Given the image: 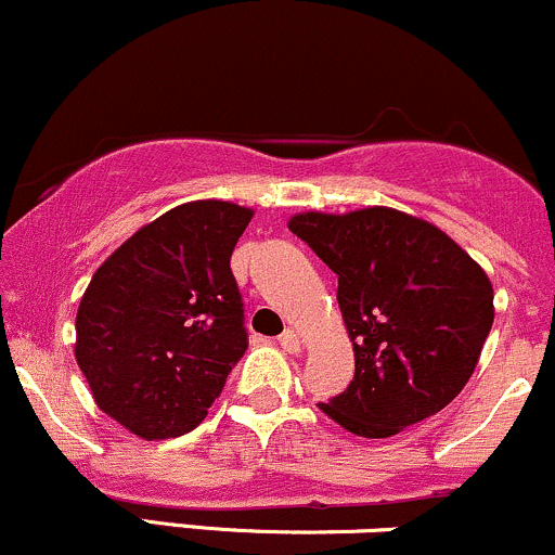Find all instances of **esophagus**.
<instances>
[{
    "mask_svg": "<svg viewBox=\"0 0 555 555\" xmlns=\"http://www.w3.org/2000/svg\"><path fill=\"white\" fill-rule=\"evenodd\" d=\"M279 347H282L284 352H289V354H297L299 349H302V336H299L295 328H286L284 334L279 336Z\"/></svg>",
    "mask_w": 555,
    "mask_h": 555,
    "instance_id": "esophagus-1",
    "label": "esophagus"
}]
</instances>
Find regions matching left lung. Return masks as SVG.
Here are the masks:
<instances>
[{"instance_id": "1", "label": "left lung", "mask_w": 555, "mask_h": 555, "mask_svg": "<svg viewBox=\"0 0 555 555\" xmlns=\"http://www.w3.org/2000/svg\"><path fill=\"white\" fill-rule=\"evenodd\" d=\"M289 229L339 276L354 380L321 410L362 438L441 412L475 373L493 326V284L449 234L397 208L308 211Z\"/></svg>"}]
</instances>
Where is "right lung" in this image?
Returning a JSON list of instances; mask_svg holds the SVG:
<instances>
[{
  "label": "right lung",
  "mask_w": 555,
  "mask_h": 555,
  "mask_svg": "<svg viewBox=\"0 0 555 555\" xmlns=\"http://www.w3.org/2000/svg\"><path fill=\"white\" fill-rule=\"evenodd\" d=\"M253 208L190 201L140 227L93 273L75 360L101 412L145 441L190 433L247 349L229 269Z\"/></svg>",
  "instance_id": "1"
}]
</instances>
